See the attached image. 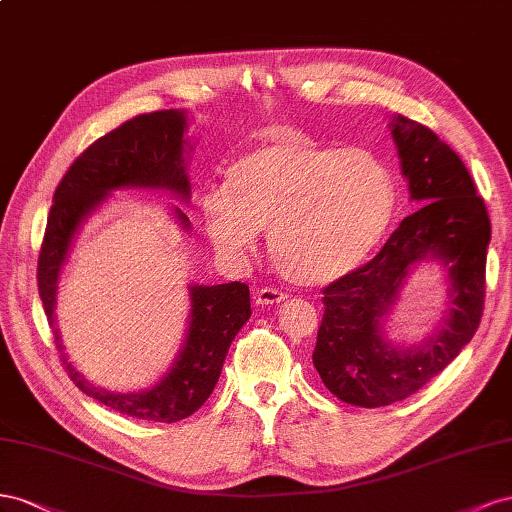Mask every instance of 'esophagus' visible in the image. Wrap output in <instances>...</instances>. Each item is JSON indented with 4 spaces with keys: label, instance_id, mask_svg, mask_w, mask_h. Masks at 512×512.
<instances>
[{
    "label": "esophagus",
    "instance_id": "1",
    "mask_svg": "<svg viewBox=\"0 0 512 512\" xmlns=\"http://www.w3.org/2000/svg\"><path fill=\"white\" fill-rule=\"evenodd\" d=\"M253 298H255V304L268 306V304H281L287 296L283 294V291L274 289V287H261V289L255 291Z\"/></svg>",
    "mask_w": 512,
    "mask_h": 512
}]
</instances>
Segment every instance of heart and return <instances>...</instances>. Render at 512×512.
<instances>
[{"label":"heart","instance_id":"1","mask_svg":"<svg viewBox=\"0 0 512 512\" xmlns=\"http://www.w3.org/2000/svg\"><path fill=\"white\" fill-rule=\"evenodd\" d=\"M397 210V180L377 154L319 143L279 126L206 186L199 214L218 253L244 257L268 229V253L283 279L321 287L356 270Z\"/></svg>","mask_w":512,"mask_h":512}]
</instances>
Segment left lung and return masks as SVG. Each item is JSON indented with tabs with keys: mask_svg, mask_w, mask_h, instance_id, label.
I'll use <instances>...</instances> for the list:
<instances>
[{
	"mask_svg": "<svg viewBox=\"0 0 512 512\" xmlns=\"http://www.w3.org/2000/svg\"><path fill=\"white\" fill-rule=\"evenodd\" d=\"M401 173L418 210L405 216L369 264L324 289L313 364L326 388L358 407L397 403L444 371L483 315L491 223L463 160L431 128L390 120ZM437 260L447 272L443 324L416 346H392L383 324L411 272Z\"/></svg>",
	"mask_w": 512,
	"mask_h": 512,
	"instance_id": "1",
	"label": "left lung"
}]
</instances>
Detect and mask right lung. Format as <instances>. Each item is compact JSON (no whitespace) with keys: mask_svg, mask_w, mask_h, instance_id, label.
<instances>
[{"mask_svg":"<svg viewBox=\"0 0 512 512\" xmlns=\"http://www.w3.org/2000/svg\"><path fill=\"white\" fill-rule=\"evenodd\" d=\"M186 130L188 113L169 109L137 115L94 141L57 186L38 257L40 300L72 382L87 397L115 412L154 422H178L206 403L221 377L231 341L251 317L248 285L238 281L188 285L191 315L186 339L167 373L154 386L139 392H113L87 382L64 354L60 330L55 326L57 281L81 225L109 201L113 191L152 188L169 191L180 201H191L186 167L193 145ZM171 212L184 231H191V221L180 208L173 206Z\"/></svg>","mask_w":512,"mask_h":512,"instance_id":"right-lung-1","label":"right lung"}]
</instances>
